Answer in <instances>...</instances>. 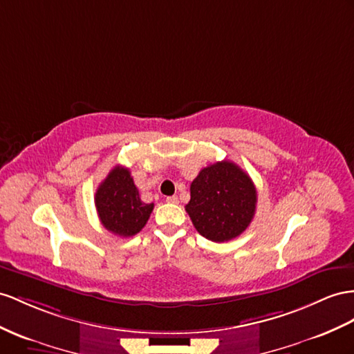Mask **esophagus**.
<instances>
[{
    "label": "esophagus",
    "mask_w": 354,
    "mask_h": 354,
    "mask_svg": "<svg viewBox=\"0 0 354 354\" xmlns=\"http://www.w3.org/2000/svg\"><path fill=\"white\" fill-rule=\"evenodd\" d=\"M166 201L169 202V203H178L179 202V198H178V196H169Z\"/></svg>",
    "instance_id": "esophagus-1"
}]
</instances>
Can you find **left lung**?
Masks as SVG:
<instances>
[{"mask_svg":"<svg viewBox=\"0 0 354 354\" xmlns=\"http://www.w3.org/2000/svg\"><path fill=\"white\" fill-rule=\"evenodd\" d=\"M189 194L185 211L196 230L214 242L239 236L256 212V187L233 161L224 160L202 169L189 185Z\"/></svg>","mask_w":354,"mask_h":354,"instance_id":"obj_1","label":"left lung"}]
</instances>
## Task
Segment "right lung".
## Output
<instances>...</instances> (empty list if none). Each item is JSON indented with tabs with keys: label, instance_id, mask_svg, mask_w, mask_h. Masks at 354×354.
<instances>
[{
	"label": "right lung",
	"instance_id": "add662e5",
	"mask_svg": "<svg viewBox=\"0 0 354 354\" xmlns=\"http://www.w3.org/2000/svg\"><path fill=\"white\" fill-rule=\"evenodd\" d=\"M95 207L103 227L122 238L139 233L153 209V203H145L134 185L130 170L115 166L95 193Z\"/></svg>",
	"mask_w": 354,
	"mask_h": 354
}]
</instances>
